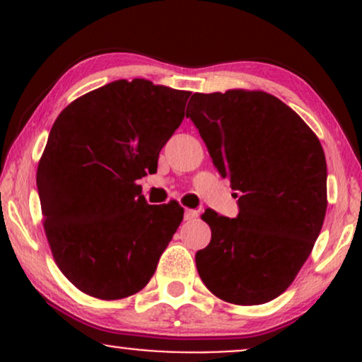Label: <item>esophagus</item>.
Instances as JSON below:
<instances>
[{
    "mask_svg": "<svg viewBox=\"0 0 362 362\" xmlns=\"http://www.w3.org/2000/svg\"><path fill=\"white\" fill-rule=\"evenodd\" d=\"M197 218V211L194 209H185V221H192V219Z\"/></svg>",
    "mask_w": 362,
    "mask_h": 362,
    "instance_id": "1",
    "label": "esophagus"
}]
</instances>
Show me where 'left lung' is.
<instances>
[{
  "label": "left lung",
  "mask_w": 362,
  "mask_h": 362,
  "mask_svg": "<svg viewBox=\"0 0 362 362\" xmlns=\"http://www.w3.org/2000/svg\"><path fill=\"white\" fill-rule=\"evenodd\" d=\"M187 117L219 175L238 195L230 219L201 216L211 242L195 253L206 288L233 305H262L289 288L317 242L327 213V161L306 122L260 90L194 93Z\"/></svg>",
  "instance_id": "8db88e82"
}]
</instances>
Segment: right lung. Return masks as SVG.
<instances>
[{"mask_svg": "<svg viewBox=\"0 0 362 362\" xmlns=\"http://www.w3.org/2000/svg\"><path fill=\"white\" fill-rule=\"evenodd\" d=\"M190 91L117 80L69 103L37 168L44 230L57 267L98 300L148 284L184 219L177 201L149 206L136 184L156 172Z\"/></svg>", "mask_w": 362, "mask_h": 362, "instance_id": "right-lung-1", "label": "right lung"}]
</instances>
